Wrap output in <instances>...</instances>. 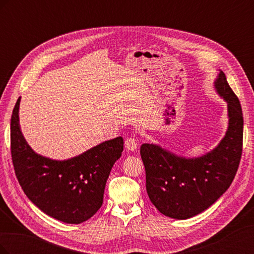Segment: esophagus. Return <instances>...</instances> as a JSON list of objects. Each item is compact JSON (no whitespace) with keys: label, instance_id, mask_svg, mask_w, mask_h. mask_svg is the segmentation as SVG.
Returning a JSON list of instances; mask_svg holds the SVG:
<instances>
[{"label":"esophagus","instance_id":"esophagus-1","mask_svg":"<svg viewBox=\"0 0 254 254\" xmlns=\"http://www.w3.org/2000/svg\"><path fill=\"white\" fill-rule=\"evenodd\" d=\"M125 146H126V148H127L128 150L133 151V150H135L136 147H137V143H136V141L133 139V137H128V139L125 141Z\"/></svg>","mask_w":254,"mask_h":254}]
</instances>
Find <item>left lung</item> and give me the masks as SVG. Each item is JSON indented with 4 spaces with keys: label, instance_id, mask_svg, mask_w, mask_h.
I'll list each match as a JSON object with an SVG mask.
<instances>
[{
    "label": "left lung",
    "instance_id": "1",
    "mask_svg": "<svg viewBox=\"0 0 254 254\" xmlns=\"http://www.w3.org/2000/svg\"><path fill=\"white\" fill-rule=\"evenodd\" d=\"M228 104L229 126L224 139L212 151L197 158L176 156L155 144L141 146L146 172V190L163 215L188 219L211 206L231 186L243 151L242 107L225 73L214 82Z\"/></svg>",
    "mask_w": 254,
    "mask_h": 254
}]
</instances>
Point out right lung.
I'll list each match as a JSON object with an SVG mask.
<instances>
[{"instance_id": "obj_1", "label": "right lung", "mask_w": 254, "mask_h": 254, "mask_svg": "<svg viewBox=\"0 0 254 254\" xmlns=\"http://www.w3.org/2000/svg\"><path fill=\"white\" fill-rule=\"evenodd\" d=\"M21 97L10 122L11 159L20 186L28 199L49 216L65 224H81L103 204L107 179L122 156V136L103 142L81 155L57 161L36 153L19 124Z\"/></svg>"}]
</instances>
